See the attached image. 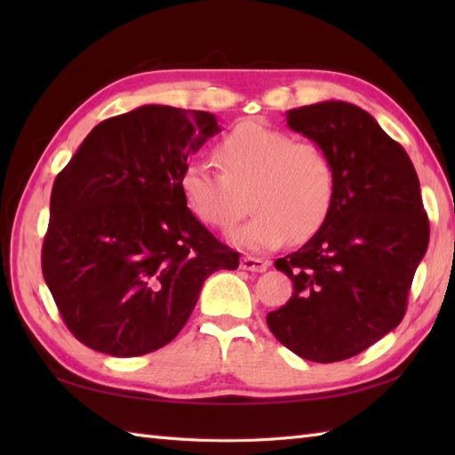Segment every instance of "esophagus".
I'll list each match as a JSON object with an SVG mask.
<instances>
[{
  "label": "esophagus",
  "instance_id": "esophagus-1",
  "mask_svg": "<svg viewBox=\"0 0 455 455\" xmlns=\"http://www.w3.org/2000/svg\"><path fill=\"white\" fill-rule=\"evenodd\" d=\"M240 266H243V269H248V272H266V269L269 267V262H267V259H262V258L244 256L243 262H240Z\"/></svg>",
  "mask_w": 455,
  "mask_h": 455
}]
</instances>
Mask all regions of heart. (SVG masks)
Wrapping results in <instances>:
<instances>
[{
	"label": "heart",
	"mask_w": 455,
	"mask_h": 455,
	"mask_svg": "<svg viewBox=\"0 0 455 455\" xmlns=\"http://www.w3.org/2000/svg\"><path fill=\"white\" fill-rule=\"evenodd\" d=\"M220 170L205 162L186 164L180 191L189 211L205 225L230 230L256 209L233 243L246 250H272L313 236L332 209L336 172L331 156L313 142L258 121L238 123L217 144Z\"/></svg>",
	"instance_id": "1"
}]
</instances>
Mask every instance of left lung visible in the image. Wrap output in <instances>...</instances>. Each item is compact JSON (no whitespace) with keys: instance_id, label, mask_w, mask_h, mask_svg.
<instances>
[{"instance_id":"obj_1","label":"left lung","mask_w":455,"mask_h":455,"mask_svg":"<svg viewBox=\"0 0 455 455\" xmlns=\"http://www.w3.org/2000/svg\"><path fill=\"white\" fill-rule=\"evenodd\" d=\"M287 124L331 156L336 191L318 233L275 259L293 295L266 321L305 360L342 362L403 321L428 217L409 154L367 111L323 101L287 111Z\"/></svg>"}]
</instances>
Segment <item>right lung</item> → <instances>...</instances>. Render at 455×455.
<instances>
[{
    "label": "right lung",
    "mask_w": 455,
    "mask_h": 455,
    "mask_svg": "<svg viewBox=\"0 0 455 455\" xmlns=\"http://www.w3.org/2000/svg\"><path fill=\"white\" fill-rule=\"evenodd\" d=\"M219 131L207 111L142 105L93 127L56 176L43 275L92 350L134 357L166 346L203 282L238 267L180 191L189 154Z\"/></svg>",
    "instance_id": "add662e5"
}]
</instances>
